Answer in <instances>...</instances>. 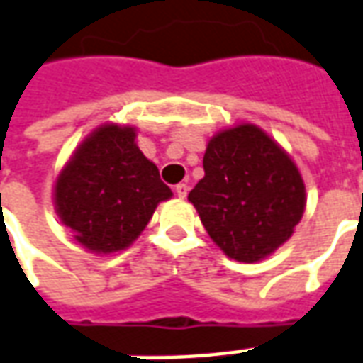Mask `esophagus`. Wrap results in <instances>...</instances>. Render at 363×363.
Instances as JSON below:
<instances>
[{
	"label": "esophagus",
	"mask_w": 363,
	"mask_h": 363,
	"mask_svg": "<svg viewBox=\"0 0 363 363\" xmlns=\"http://www.w3.org/2000/svg\"><path fill=\"white\" fill-rule=\"evenodd\" d=\"M174 192H177V196H179V199H184V196L189 194V184H184V182L177 184V186H174Z\"/></svg>",
	"instance_id": "obj_1"
}]
</instances>
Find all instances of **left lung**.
Here are the masks:
<instances>
[{"label":"left lung","instance_id":"obj_1","mask_svg":"<svg viewBox=\"0 0 363 363\" xmlns=\"http://www.w3.org/2000/svg\"><path fill=\"white\" fill-rule=\"evenodd\" d=\"M189 200L218 247L242 263L265 259L287 242L306 204L296 164L252 123L208 141L204 179Z\"/></svg>","mask_w":363,"mask_h":363}]
</instances>
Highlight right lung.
Instances as JSON below:
<instances>
[{
    "instance_id": "right-lung-1",
    "label": "right lung",
    "mask_w": 363,
    "mask_h": 363,
    "mask_svg": "<svg viewBox=\"0 0 363 363\" xmlns=\"http://www.w3.org/2000/svg\"><path fill=\"white\" fill-rule=\"evenodd\" d=\"M173 192L135 143V129L106 123L78 145L55 184V206L74 240L113 253L138 240Z\"/></svg>"
}]
</instances>
